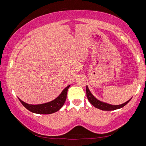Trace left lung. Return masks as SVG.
I'll use <instances>...</instances> for the list:
<instances>
[{
  "label": "left lung",
  "instance_id": "1",
  "mask_svg": "<svg viewBox=\"0 0 146 146\" xmlns=\"http://www.w3.org/2000/svg\"><path fill=\"white\" fill-rule=\"evenodd\" d=\"M86 95H87V98L88 100L90 101V102L92 104L93 106H95V108H97L99 110H103V111H112L118 110V109L122 108L123 106H125L131 100V98H130L129 100H127V102L122 104L120 105H111L110 104L103 102L102 101H100L98 100L97 98H96L94 96L92 95V93L90 92V90L88 87V86H86Z\"/></svg>",
  "mask_w": 146,
  "mask_h": 146
}]
</instances>
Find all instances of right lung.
<instances>
[{"instance_id": "right-lung-1", "label": "right lung", "mask_w": 146, "mask_h": 146, "mask_svg": "<svg viewBox=\"0 0 146 146\" xmlns=\"http://www.w3.org/2000/svg\"><path fill=\"white\" fill-rule=\"evenodd\" d=\"M70 85L67 86L64 90L62 91L60 95L58 97H56L55 100H53L51 102L42 104H29L26 102H23L20 98H19L20 102L22 103L24 107L27 110L30 111L31 112L34 113H37V114H51V113H55L60 110L64 104L65 103L66 100V97H67V92L68 88H70Z\"/></svg>"}]
</instances>
